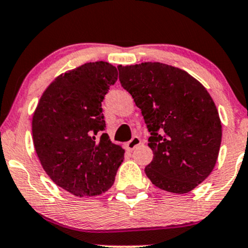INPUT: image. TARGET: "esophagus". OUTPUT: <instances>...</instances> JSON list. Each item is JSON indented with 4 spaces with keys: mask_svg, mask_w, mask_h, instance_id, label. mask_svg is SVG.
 <instances>
[{
    "mask_svg": "<svg viewBox=\"0 0 248 248\" xmlns=\"http://www.w3.org/2000/svg\"><path fill=\"white\" fill-rule=\"evenodd\" d=\"M140 143H141V139L139 138V136H134L132 140H130L129 142H127L126 147L128 150H134Z\"/></svg>",
    "mask_w": 248,
    "mask_h": 248,
    "instance_id": "34e87169",
    "label": "esophagus"
}]
</instances>
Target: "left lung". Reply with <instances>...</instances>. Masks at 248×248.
Here are the masks:
<instances>
[{"label": "left lung", "mask_w": 248, "mask_h": 248, "mask_svg": "<svg viewBox=\"0 0 248 248\" xmlns=\"http://www.w3.org/2000/svg\"><path fill=\"white\" fill-rule=\"evenodd\" d=\"M118 70L152 134L148 178L168 192L191 191L212 172L220 148L221 121L211 95L186 71L162 62Z\"/></svg>", "instance_id": "left-lung-1"}]
</instances>
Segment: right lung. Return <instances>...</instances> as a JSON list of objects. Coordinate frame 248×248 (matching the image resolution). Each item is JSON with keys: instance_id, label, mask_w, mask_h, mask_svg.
<instances>
[{"instance_id": "right-lung-1", "label": "right lung", "mask_w": 248, "mask_h": 248, "mask_svg": "<svg viewBox=\"0 0 248 248\" xmlns=\"http://www.w3.org/2000/svg\"><path fill=\"white\" fill-rule=\"evenodd\" d=\"M118 80L107 62H86L53 79L32 116V140L43 169L77 197L106 192L115 181L124 149L106 133L101 102Z\"/></svg>"}]
</instances>
